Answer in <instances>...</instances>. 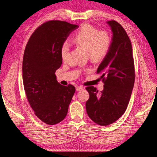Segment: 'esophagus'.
<instances>
[{
	"instance_id": "esophagus-1",
	"label": "esophagus",
	"mask_w": 157,
	"mask_h": 157,
	"mask_svg": "<svg viewBox=\"0 0 157 157\" xmlns=\"http://www.w3.org/2000/svg\"><path fill=\"white\" fill-rule=\"evenodd\" d=\"M84 89V88L82 86H77L76 87V90H77V91H81Z\"/></svg>"
}]
</instances>
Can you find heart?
<instances>
[{
    "instance_id": "heart-1",
    "label": "heart",
    "mask_w": 157,
    "mask_h": 157,
    "mask_svg": "<svg viewBox=\"0 0 157 157\" xmlns=\"http://www.w3.org/2000/svg\"><path fill=\"white\" fill-rule=\"evenodd\" d=\"M73 42L77 46L86 50L88 56L92 61L103 59L108 54L111 44V36L105 31H98L96 27L84 24L73 38ZM69 53V46L64 42L61 46V59L65 61Z\"/></svg>"
}]
</instances>
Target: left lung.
Masks as SVG:
<instances>
[{"instance_id": "1", "label": "left lung", "mask_w": 157, "mask_h": 157, "mask_svg": "<svg viewBox=\"0 0 157 157\" xmlns=\"http://www.w3.org/2000/svg\"><path fill=\"white\" fill-rule=\"evenodd\" d=\"M113 32L110 49L99 65L103 90L86 89L90 97L86 102L88 117L95 123L107 126L117 121L124 113L135 81L134 62L131 41L126 31L116 21L107 22Z\"/></svg>"}]
</instances>
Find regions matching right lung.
Listing matches in <instances>:
<instances>
[{"mask_svg":"<svg viewBox=\"0 0 157 157\" xmlns=\"http://www.w3.org/2000/svg\"><path fill=\"white\" fill-rule=\"evenodd\" d=\"M78 25L64 21L44 23L33 32L23 54V86L35 115L48 125L62 121L75 92L71 84L65 86L56 80V71L61 63V46Z\"/></svg>","mask_w":157,"mask_h":157,"instance_id":"right-lung-1","label":"right lung"}]
</instances>
